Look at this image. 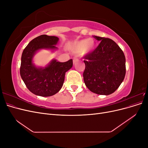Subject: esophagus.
Returning a JSON list of instances; mask_svg holds the SVG:
<instances>
[{"label": "esophagus", "instance_id": "obj_1", "mask_svg": "<svg viewBox=\"0 0 148 148\" xmlns=\"http://www.w3.org/2000/svg\"><path fill=\"white\" fill-rule=\"evenodd\" d=\"M78 58H77V57H73V64H75L76 62H78Z\"/></svg>", "mask_w": 148, "mask_h": 148}]
</instances>
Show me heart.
Masks as SVG:
<instances>
[{
	"label": "heart",
	"mask_w": 148,
	"mask_h": 148,
	"mask_svg": "<svg viewBox=\"0 0 148 148\" xmlns=\"http://www.w3.org/2000/svg\"><path fill=\"white\" fill-rule=\"evenodd\" d=\"M95 43L92 39H83L82 41H78L75 42L72 47V50L75 52H88L91 51L94 47Z\"/></svg>",
	"instance_id": "obj_1"
}]
</instances>
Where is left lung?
Returning <instances> with one entry per match:
<instances>
[{
    "mask_svg": "<svg viewBox=\"0 0 148 148\" xmlns=\"http://www.w3.org/2000/svg\"><path fill=\"white\" fill-rule=\"evenodd\" d=\"M101 42L95 50L84 57L83 79L91 92L109 95L115 92L126 73L125 57L113 40L92 36Z\"/></svg>",
    "mask_w": 148,
    "mask_h": 148,
    "instance_id": "obj_1",
    "label": "left lung"
}]
</instances>
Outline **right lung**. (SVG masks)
Listing matches in <instances>:
<instances>
[{
	"label": "right lung",
	"mask_w": 148,
	"mask_h": 148,
	"mask_svg": "<svg viewBox=\"0 0 148 148\" xmlns=\"http://www.w3.org/2000/svg\"><path fill=\"white\" fill-rule=\"evenodd\" d=\"M59 38L42 34L31 41L21 55L20 73L26 86L34 95L48 97L54 95L62 88L65 73L73 66V60L59 62L53 60L45 68L33 64L35 52L41 49H54Z\"/></svg>",
	"instance_id": "right-lung-1"
}]
</instances>
